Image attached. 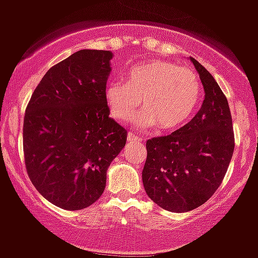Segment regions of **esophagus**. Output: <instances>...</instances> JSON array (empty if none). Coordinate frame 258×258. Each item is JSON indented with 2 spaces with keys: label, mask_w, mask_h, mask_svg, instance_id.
I'll return each instance as SVG.
<instances>
[{
  "label": "esophagus",
  "mask_w": 258,
  "mask_h": 258,
  "mask_svg": "<svg viewBox=\"0 0 258 258\" xmlns=\"http://www.w3.org/2000/svg\"><path fill=\"white\" fill-rule=\"evenodd\" d=\"M127 140H128L130 143H134V141H143V139L139 136H135V135L132 134H128L127 135Z\"/></svg>",
  "instance_id": "34e87169"
}]
</instances>
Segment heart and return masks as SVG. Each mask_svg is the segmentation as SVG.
Listing matches in <instances>:
<instances>
[{
    "mask_svg": "<svg viewBox=\"0 0 258 258\" xmlns=\"http://www.w3.org/2000/svg\"><path fill=\"white\" fill-rule=\"evenodd\" d=\"M104 98L112 117L119 122L131 119L141 99L144 110L135 117V124L143 130L158 126L170 131L194 117L201 99V84L188 67L151 59L135 66L126 83L110 81Z\"/></svg>",
    "mask_w": 258,
    "mask_h": 258,
    "instance_id": "b5f03b06",
    "label": "heart"
}]
</instances>
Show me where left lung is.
<instances>
[{
	"label": "left lung",
	"instance_id": "8db88e82",
	"mask_svg": "<svg viewBox=\"0 0 258 258\" xmlns=\"http://www.w3.org/2000/svg\"><path fill=\"white\" fill-rule=\"evenodd\" d=\"M205 99L191 121L168 136L146 141L143 182L156 205L186 213L205 204L219 188L234 151L228 100L213 75L189 57Z\"/></svg>",
	"mask_w": 258,
	"mask_h": 258
}]
</instances>
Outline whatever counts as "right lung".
<instances>
[{
    "mask_svg": "<svg viewBox=\"0 0 258 258\" xmlns=\"http://www.w3.org/2000/svg\"><path fill=\"white\" fill-rule=\"evenodd\" d=\"M110 50L81 49L47 71L24 117L28 175L40 195L64 210L102 196L107 169L127 131L109 117L104 93Z\"/></svg>",
    "mask_w": 258,
    "mask_h": 258,
    "instance_id": "right-lung-1",
    "label": "right lung"
}]
</instances>
